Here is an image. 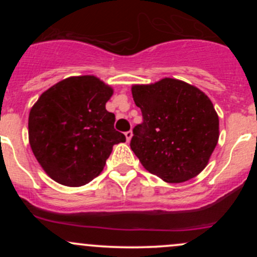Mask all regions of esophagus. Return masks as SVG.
Returning <instances> with one entry per match:
<instances>
[{
  "label": "esophagus",
  "mask_w": 257,
  "mask_h": 257,
  "mask_svg": "<svg viewBox=\"0 0 257 257\" xmlns=\"http://www.w3.org/2000/svg\"><path fill=\"white\" fill-rule=\"evenodd\" d=\"M132 137H133V132H132V131H129V132L125 133V139H126V141H131Z\"/></svg>",
  "instance_id": "esophagus-1"
}]
</instances>
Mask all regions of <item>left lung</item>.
<instances>
[{
    "instance_id": "obj_1",
    "label": "left lung",
    "mask_w": 257,
    "mask_h": 257,
    "mask_svg": "<svg viewBox=\"0 0 257 257\" xmlns=\"http://www.w3.org/2000/svg\"><path fill=\"white\" fill-rule=\"evenodd\" d=\"M132 94L144 122L133 129L131 149L143 167L170 184L198 175L220 135L211 100L194 85L169 77L134 84Z\"/></svg>"
}]
</instances>
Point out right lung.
Instances as JSON below:
<instances>
[{"label":"right lung","mask_w":257,"mask_h":257,"mask_svg":"<svg viewBox=\"0 0 257 257\" xmlns=\"http://www.w3.org/2000/svg\"><path fill=\"white\" fill-rule=\"evenodd\" d=\"M113 89L95 76H73L43 91L29 114V143L49 178L70 187L99 175L125 137L106 110Z\"/></svg>","instance_id":"1"}]
</instances>
